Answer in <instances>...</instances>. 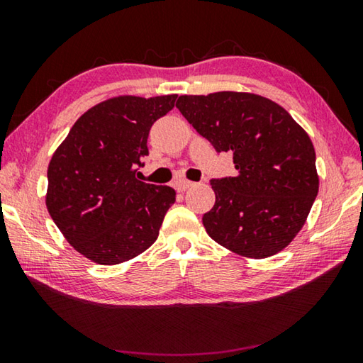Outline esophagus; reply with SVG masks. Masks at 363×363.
Returning a JSON list of instances; mask_svg holds the SVG:
<instances>
[{"mask_svg": "<svg viewBox=\"0 0 363 363\" xmlns=\"http://www.w3.org/2000/svg\"><path fill=\"white\" fill-rule=\"evenodd\" d=\"M192 186H194V182L186 181V179H177V181L174 182V187H176L177 192H186V190L190 189Z\"/></svg>", "mask_w": 363, "mask_h": 363, "instance_id": "1", "label": "esophagus"}]
</instances>
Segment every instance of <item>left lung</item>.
Returning a JSON list of instances; mask_svg holds the SVG:
<instances>
[{"label": "left lung", "instance_id": "left-lung-1", "mask_svg": "<svg viewBox=\"0 0 363 363\" xmlns=\"http://www.w3.org/2000/svg\"><path fill=\"white\" fill-rule=\"evenodd\" d=\"M176 107L214 149L233 153L237 174L211 181L208 235L251 259L280 253L303 229L318 192L309 134L277 102L253 93L179 96Z\"/></svg>", "mask_w": 363, "mask_h": 363}]
</instances>
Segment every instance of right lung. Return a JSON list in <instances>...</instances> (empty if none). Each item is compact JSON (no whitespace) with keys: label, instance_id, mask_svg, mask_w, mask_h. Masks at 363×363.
Returning <instances> with one entry per match:
<instances>
[{"label":"right lung","instance_id":"right-lung-1","mask_svg":"<svg viewBox=\"0 0 363 363\" xmlns=\"http://www.w3.org/2000/svg\"><path fill=\"white\" fill-rule=\"evenodd\" d=\"M177 94L115 96L79 116L48 167L46 208L65 240L102 266L133 259L158 238L176 190L136 179L153 123Z\"/></svg>","mask_w":363,"mask_h":363}]
</instances>
